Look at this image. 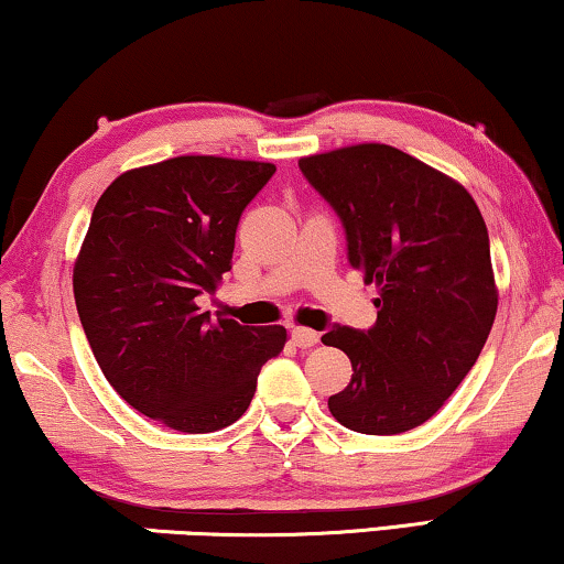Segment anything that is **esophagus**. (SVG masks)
Returning <instances> with one entry per match:
<instances>
[{"label": "esophagus", "instance_id": "34e87169", "mask_svg": "<svg viewBox=\"0 0 564 564\" xmlns=\"http://www.w3.org/2000/svg\"><path fill=\"white\" fill-rule=\"evenodd\" d=\"M292 341H295V346H300V349H311V346L321 341V336H318V330H313V328L295 326L292 328Z\"/></svg>", "mask_w": 564, "mask_h": 564}]
</instances>
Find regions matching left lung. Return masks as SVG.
I'll return each mask as SVG.
<instances>
[{
	"label": "left lung",
	"instance_id": "1",
	"mask_svg": "<svg viewBox=\"0 0 564 564\" xmlns=\"http://www.w3.org/2000/svg\"><path fill=\"white\" fill-rule=\"evenodd\" d=\"M300 172L341 220L349 264L380 292L372 328L321 338L354 369L328 411L359 434H403L459 388L496 321L480 207L452 176L384 143L305 156Z\"/></svg>",
	"mask_w": 564,
	"mask_h": 564
}]
</instances>
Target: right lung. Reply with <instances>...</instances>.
Listing matches in <instances>:
<instances>
[{
  "mask_svg": "<svg viewBox=\"0 0 564 564\" xmlns=\"http://www.w3.org/2000/svg\"><path fill=\"white\" fill-rule=\"evenodd\" d=\"M274 164L176 156L130 169L97 199L74 264V297L95 359L138 413L184 434L241 419L282 326L203 313L234 264L241 213Z\"/></svg>",
  "mask_w": 564,
  "mask_h": 564,
  "instance_id": "obj_1",
  "label": "right lung"
}]
</instances>
